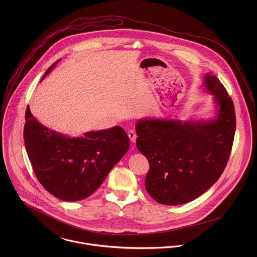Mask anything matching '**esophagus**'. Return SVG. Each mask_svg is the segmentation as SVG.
<instances>
[{
    "mask_svg": "<svg viewBox=\"0 0 257 257\" xmlns=\"http://www.w3.org/2000/svg\"><path fill=\"white\" fill-rule=\"evenodd\" d=\"M127 136H128L130 140H131L133 143H135V142H136V140H137V133H136V131H134V130L128 131Z\"/></svg>",
    "mask_w": 257,
    "mask_h": 257,
    "instance_id": "34e87169",
    "label": "esophagus"
}]
</instances>
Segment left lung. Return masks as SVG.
Returning a JSON list of instances; mask_svg holds the SVG:
<instances>
[{
    "instance_id": "1",
    "label": "left lung",
    "mask_w": 257,
    "mask_h": 257,
    "mask_svg": "<svg viewBox=\"0 0 257 257\" xmlns=\"http://www.w3.org/2000/svg\"><path fill=\"white\" fill-rule=\"evenodd\" d=\"M217 116L210 120L140 119L137 147L149 162L148 194L162 205L188 203L218 181L228 161L235 133L231 98L220 80L205 75Z\"/></svg>"
}]
</instances>
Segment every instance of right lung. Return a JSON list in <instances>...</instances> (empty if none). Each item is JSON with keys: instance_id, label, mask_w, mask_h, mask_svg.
I'll list each match as a JSON object with an SVG mask.
<instances>
[{"instance_id": "add662e5", "label": "right lung", "mask_w": 257, "mask_h": 257, "mask_svg": "<svg viewBox=\"0 0 257 257\" xmlns=\"http://www.w3.org/2000/svg\"><path fill=\"white\" fill-rule=\"evenodd\" d=\"M24 138L38 181L54 197L68 202L92 195L130 148L128 137L118 125L71 138L39 123L29 106Z\"/></svg>"}]
</instances>
